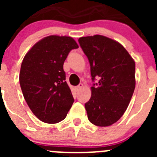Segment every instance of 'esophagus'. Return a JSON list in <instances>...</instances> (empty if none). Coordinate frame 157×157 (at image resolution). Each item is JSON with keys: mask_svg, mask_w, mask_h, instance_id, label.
<instances>
[{"mask_svg": "<svg viewBox=\"0 0 157 157\" xmlns=\"http://www.w3.org/2000/svg\"><path fill=\"white\" fill-rule=\"evenodd\" d=\"M83 87V84L82 83H79L78 85L77 86H75V89H76V90H80Z\"/></svg>", "mask_w": 157, "mask_h": 157, "instance_id": "1", "label": "esophagus"}]
</instances>
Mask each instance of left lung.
<instances>
[{"instance_id": "left-lung-1", "label": "left lung", "mask_w": 157, "mask_h": 157, "mask_svg": "<svg viewBox=\"0 0 157 157\" xmlns=\"http://www.w3.org/2000/svg\"><path fill=\"white\" fill-rule=\"evenodd\" d=\"M78 42L90 64L91 98L85 104L90 123L108 127L127 110L135 88V62L118 41L102 35L80 37Z\"/></svg>"}]
</instances>
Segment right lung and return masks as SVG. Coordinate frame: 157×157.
<instances>
[{"label": "right lung", "instance_id": "right-lung-1", "mask_svg": "<svg viewBox=\"0 0 157 157\" xmlns=\"http://www.w3.org/2000/svg\"><path fill=\"white\" fill-rule=\"evenodd\" d=\"M78 45L72 37L51 35L37 41L25 55L19 83L25 101L41 121L57 123L66 118L74 98L66 82L63 63Z\"/></svg>", "mask_w": 157, "mask_h": 157}]
</instances>
